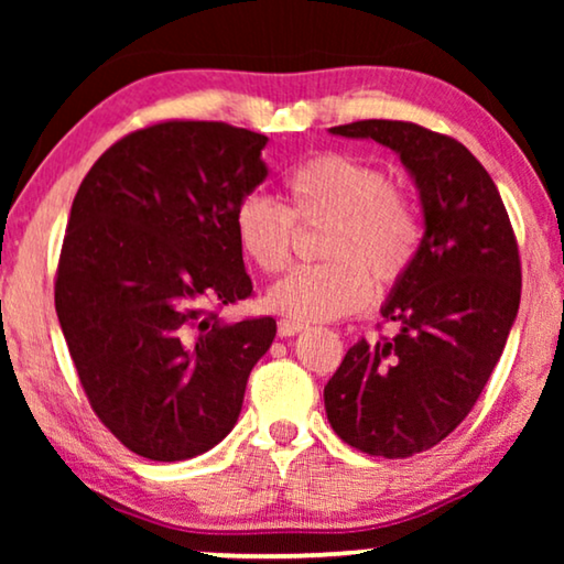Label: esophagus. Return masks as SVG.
I'll return each instance as SVG.
<instances>
[{
	"mask_svg": "<svg viewBox=\"0 0 564 564\" xmlns=\"http://www.w3.org/2000/svg\"><path fill=\"white\" fill-rule=\"evenodd\" d=\"M300 330H305L303 323H295V321H280L276 323V334H280L282 338H290L300 334Z\"/></svg>",
	"mask_w": 564,
	"mask_h": 564,
	"instance_id": "obj_1",
	"label": "esophagus"
}]
</instances>
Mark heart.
<instances>
[{"label":"heart","instance_id":"b5f03b06","mask_svg":"<svg viewBox=\"0 0 564 564\" xmlns=\"http://www.w3.org/2000/svg\"><path fill=\"white\" fill-rule=\"evenodd\" d=\"M292 207L251 192L234 213L238 249L261 272H280L290 261L295 219L330 223L323 253L330 261L297 267L267 292V307L295 323L349 315L380 284L403 276L419 257L421 220L411 199L390 176L349 153H321L288 176Z\"/></svg>","mask_w":564,"mask_h":564}]
</instances>
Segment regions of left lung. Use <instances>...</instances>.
<instances>
[{
	"label": "left lung",
	"instance_id": "left-lung-1",
	"mask_svg": "<svg viewBox=\"0 0 564 564\" xmlns=\"http://www.w3.org/2000/svg\"><path fill=\"white\" fill-rule=\"evenodd\" d=\"M330 135L395 151L415 184L423 238L380 313L384 341L346 351L323 400L346 444L375 457L426 452L465 421L519 315V246L480 161L449 135L400 120H359Z\"/></svg>",
	"mask_w": 564,
	"mask_h": 564
}]
</instances>
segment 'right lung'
Returning a JSON list of instances; mask_svg holds the SVG:
<instances>
[{
	"mask_svg": "<svg viewBox=\"0 0 564 564\" xmlns=\"http://www.w3.org/2000/svg\"><path fill=\"white\" fill-rule=\"evenodd\" d=\"M269 138L172 120L107 149L76 192L56 313L99 421L153 462L205 454L234 431L274 318L207 311L251 295L234 213L267 180Z\"/></svg>",
	"mask_w": 564,
	"mask_h": 564,
	"instance_id": "obj_1",
	"label": "right lung"
}]
</instances>
